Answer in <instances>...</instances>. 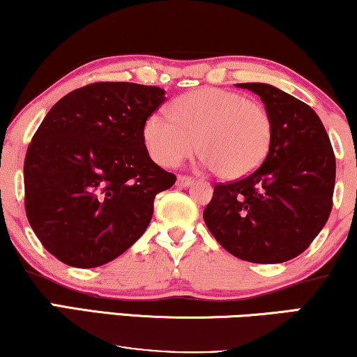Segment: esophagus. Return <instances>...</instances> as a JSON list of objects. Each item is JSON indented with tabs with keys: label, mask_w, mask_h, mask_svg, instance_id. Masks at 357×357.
Listing matches in <instances>:
<instances>
[{
	"label": "esophagus",
	"mask_w": 357,
	"mask_h": 357,
	"mask_svg": "<svg viewBox=\"0 0 357 357\" xmlns=\"http://www.w3.org/2000/svg\"><path fill=\"white\" fill-rule=\"evenodd\" d=\"M192 183H194V181L190 179L189 176H178V179H176V185H178V188H181V189L189 188V185L192 184Z\"/></svg>",
	"instance_id": "34e87169"
}]
</instances>
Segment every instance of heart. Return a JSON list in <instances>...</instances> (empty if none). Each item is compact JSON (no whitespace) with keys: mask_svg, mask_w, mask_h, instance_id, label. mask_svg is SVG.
Returning a JSON list of instances; mask_svg holds the SVG:
<instances>
[{"mask_svg":"<svg viewBox=\"0 0 357 357\" xmlns=\"http://www.w3.org/2000/svg\"><path fill=\"white\" fill-rule=\"evenodd\" d=\"M172 118L153 113L144 123V142L162 167H176L194 153L218 178L249 176L267 158L273 124L267 109L231 90L205 87L181 95Z\"/></svg>","mask_w":357,"mask_h":357,"instance_id":"heart-1","label":"heart"}]
</instances>
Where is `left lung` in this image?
I'll use <instances>...</instances> for the list:
<instances>
[{"mask_svg":"<svg viewBox=\"0 0 357 357\" xmlns=\"http://www.w3.org/2000/svg\"><path fill=\"white\" fill-rule=\"evenodd\" d=\"M236 85L264 102L273 124L272 145L249 176L215 185L204 220L234 257L281 264L303 254L327 223L333 205L335 153L309 105L268 84Z\"/></svg>","mask_w":357,"mask_h":357,"instance_id":"obj_1","label":"left lung"}]
</instances>
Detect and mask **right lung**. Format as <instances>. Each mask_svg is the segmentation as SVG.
<instances>
[{"mask_svg":"<svg viewBox=\"0 0 357 357\" xmlns=\"http://www.w3.org/2000/svg\"><path fill=\"white\" fill-rule=\"evenodd\" d=\"M165 90L97 82L64 95L40 124L24 162L27 220L63 264L93 268L147 229L155 195L176 183L152 158L144 123Z\"/></svg>","mask_w":357,"mask_h":357,"instance_id":"1","label":"right lung"}]
</instances>
